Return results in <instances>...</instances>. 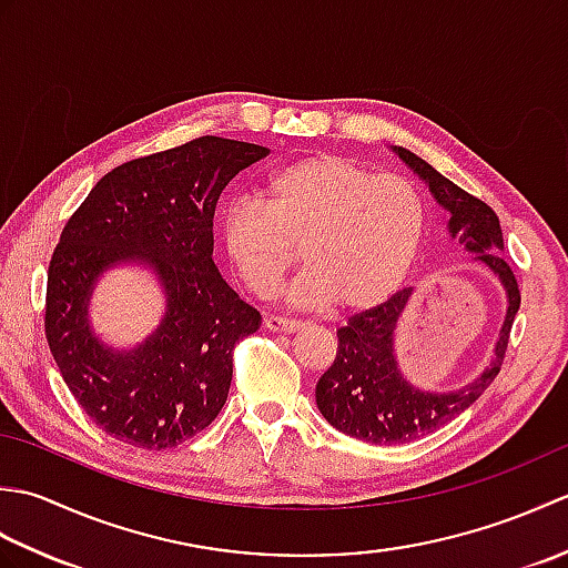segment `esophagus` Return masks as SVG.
I'll return each mask as SVG.
<instances>
[{"instance_id": "34e87169", "label": "esophagus", "mask_w": 568, "mask_h": 568, "mask_svg": "<svg viewBox=\"0 0 568 568\" xmlns=\"http://www.w3.org/2000/svg\"><path fill=\"white\" fill-rule=\"evenodd\" d=\"M265 329L268 332H277V334H295L303 329V322L297 320H287V317H277V315H268L263 320Z\"/></svg>"}]
</instances>
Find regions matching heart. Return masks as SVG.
<instances>
[{"mask_svg": "<svg viewBox=\"0 0 568 568\" xmlns=\"http://www.w3.org/2000/svg\"><path fill=\"white\" fill-rule=\"evenodd\" d=\"M427 222V202L409 180L317 153L273 171L261 200L229 204L222 244L253 295L271 297L303 253L310 268L287 287V303L366 312L405 285Z\"/></svg>", "mask_w": 568, "mask_h": 568, "instance_id": "obj_1", "label": "heart"}]
</instances>
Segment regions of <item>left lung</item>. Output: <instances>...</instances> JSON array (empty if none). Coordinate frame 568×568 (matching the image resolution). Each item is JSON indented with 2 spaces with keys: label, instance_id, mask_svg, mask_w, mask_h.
I'll return each instance as SVG.
<instances>
[{
  "label": "left lung",
  "instance_id": "obj_1",
  "mask_svg": "<svg viewBox=\"0 0 568 568\" xmlns=\"http://www.w3.org/2000/svg\"><path fill=\"white\" fill-rule=\"evenodd\" d=\"M429 185V192L449 212V236L458 239L474 261L498 275L508 295V312L500 327L490 366L476 381L452 393H429L409 385L397 368L395 327L403 317L413 291L395 293L383 305L348 317L346 327L336 329L339 348L334 364L317 383V407L332 427L368 444H405L444 427L474 405L500 373L510 329L520 310V287L515 273L503 258V232L498 214L484 200L468 195L449 178L434 171L407 149H393Z\"/></svg>",
  "mask_w": 568,
  "mask_h": 568
}]
</instances>
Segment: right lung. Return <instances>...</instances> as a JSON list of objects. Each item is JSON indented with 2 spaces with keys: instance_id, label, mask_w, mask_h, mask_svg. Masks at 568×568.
I'll use <instances>...</instances> for the list:
<instances>
[{
  "instance_id": "obj_1",
  "label": "right lung",
  "mask_w": 568,
  "mask_h": 568,
  "mask_svg": "<svg viewBox=\"0 0 568 568\" xmlns=\"http://www.w3.org/2000/svg\"><path fill=\"white\" fill-rule=\"evenodd\" d=\"M271 151L200 136L116 165L72 212L48 265L45 339L70 393L110 437L161 452L212 425L226 403L234 346L261 327L212 261L222 190ZM141 262L160 275L166 315L150 339L119 353L94 337L97 277Z\"/></svg>"
}]
</instances>
